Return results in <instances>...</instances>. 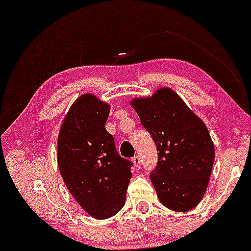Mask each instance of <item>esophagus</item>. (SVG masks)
Segmentation results:
<instances>
[{
	"instance_id": "obj_1",
	"label": "esophagus",
	"mask_w": 251,
	"mask_h": 251,
	"mask_svg": "<svg viewBox=\"0 0 251 251\" xmlns=\"http://www.w3.org/2000/svg\"><path fill=\"white\" fill-rule=\"evenodd\" d=\"M132 162L134 163V167H135V169H140V167H141V159H140V156H138V155L133 156Z\"/></svg>"
}]
</instances>
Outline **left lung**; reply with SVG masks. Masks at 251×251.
Returning <instances> with one entry per match:
<instances>
[{
	"label": "left lung",
	"instance_id": "left-lung-1",
	"mask_svg": "<svg viewBox=\"0 0 251 251\" xmlns=\"http://www.w3.org/2000/svg\"><path fill=\"white\" fill-rule=\"evenodd\" d=\"M158 150L150 175L159 201L176 212H187L201 201L214 162V144L204 122L170 88L130 101Z\"/></svg>",
	"mask_w": 251,
	"mask_h": 251
}]
</instances>
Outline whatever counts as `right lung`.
Masks as SVG:
<instances>
[{
    "mask_svg": "<svg viewBox=\"0 0 251 251\" xmlns=\"http://www.w3.org/2000/svg\"><path fill=\"white\" fill-rule=\"evenodd\" d=\"M109 111L96 96L82 95L67 111L57 140V163L67 189L99 220L121 211L132 178L133 163L118 154L106 130Z\"/></svg>",
    "mask_w": 251,
    "mask_h": 251,
    "instance_id": "add662e5",
    "label": "right lung"
}]
</instances>
